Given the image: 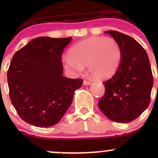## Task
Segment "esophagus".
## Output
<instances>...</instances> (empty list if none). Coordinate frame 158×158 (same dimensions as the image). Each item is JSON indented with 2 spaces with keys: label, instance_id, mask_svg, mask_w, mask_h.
Segmentation results:
<instances>
[{
  "label": "esophagus",
  "instance_id": "esophagus-1",
  "mask_svg": "<svg viewBox=\"0 0 158 158\" xmlns=\"http://www.w3.org/2000/svg\"><path fill=\"white\" fill-rule=\"evenodd\" d=\"M83 84H84L85 85H90V84H91V81L84 80V81H83Z\"/></svg>",
  "mask_w": 158,
  "mask_h": 158
}]
</instances>
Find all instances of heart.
I'll return each instance as SVG.
<instances>
[{
	"mask_svg": "<svg viewBox=\"0 0 158 158\" xmlns=\"http://www.w3.org/2000/svg\"><path fill=\"white\" fill-rule=\"evenodd\" d=\"M121 58V48L115 39L94 36L73 45L69 55L63 56L61 60L64 68L70 73H81L87 65L92 76L102 79L115 73Z\"/></svg>",
	"mask_w": 158,
	"mask_h": 158,
	"instance_id": "obj_1",
	"label": "heart"
}]
</instances>
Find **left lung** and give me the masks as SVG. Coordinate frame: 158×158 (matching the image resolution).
Instances as JSON below:
<instances>
[{
	"label": "left lung",
	"instance_id": "8db88e82",
	"mask_svg": "<svg viewBox=\"0 0 158 158\" xmlns=\"http://www.w3.org/2000/svg\"><path fill=\"white\" fill-rule=\"evenodd\" d=\"M122 52L114 75L103 82L104 96L98 102L105 115L114 122L130 123L148 108L153 87L151 64L146 50L130 36L108 30Z\"/></svg>",
	"mask_w": 158,
	"mask_h": 158
}]
</instances>
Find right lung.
I'll use <instances>...</instances> for the list:
<instances>
[{
	"label": "right lung",
	"instance_id": "1",
	"mask_svg": "<svg viewBox=\"0 0 158 158\" xmlns=\"http://www.w3.org/2000/svg\"><path fill=\"white\" fill-rule=\"evenodd\" d=\"M72 38L38 37L15 52L7 72L10 97L23 121L56 125L71 105L81 79L63 77L61 54Z\"/></svg>",
	"mask_w": 158,
	"mask_h": 158
}]
</instances>
